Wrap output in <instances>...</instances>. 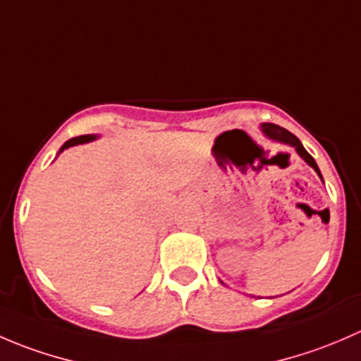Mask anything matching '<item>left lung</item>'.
I'll use <instances>...</instances> for the list:
<instances>
[{"instance_id": "left-lung-1", "label": "left lung", "mask_w": 361, "mask_h": 361, "mask_svg": "<svg viewBox=\"0 0 361 361\" xmlns=\"http://www.w3.org/2000/svg\"><path fill=\"white\" fill-rule=\"evenodd\" d=\"M262 130H264L265 136H269V137H271V140L279 141V143H285V145H290V147H293L295 150H297V154L300 155V157L304 159L305 162H307L309 166H311L312 169H314L316 173H318V176L323 180L322 173H319V169H318V164H316L314 159H312L311 155L307 154V150H305V148L302 147V143H300V141H298L297 136H293V134L290 133V130L283 129V127L276 126V123H262Z\"/></svg>"}]
</instances>
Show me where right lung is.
<instances>
[{
  "instance_id": "right-lung-1",
  "label": "right lung",
  "mask_w": 361,
  "mask_h": 361,
  "mask_svg": "<svg viewBox=\"0 0 361 361\" xmlns=\"http://www.w3.org/2000/svg\"><path fill=\"white\" fill-rule=\"evenodd\" d=\"M96 134H83V136H78V137H73V140H68L66 143L63 145V147H61V150L59 152H64L66 150V148H69V147H75V145H82V143H89V141H94L96 140Z\"/></svg>"
}]
</instances>
